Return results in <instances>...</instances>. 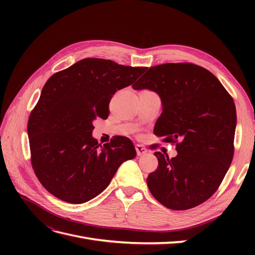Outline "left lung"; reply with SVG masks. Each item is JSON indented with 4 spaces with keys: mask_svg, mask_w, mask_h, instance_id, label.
I'll list each match as a JSON object with an SVG mask.
<instances>
[{
    "mask_svg": "<svg viewBox=\"0 0 255 255\" xmlns=\"http://www.w3.org/2000/svg\"><path fill=\"white\" fill-rule=\"evenodd\" d=\"M127 69L110 59L85 58L44 84L27 133L34 172L54 197L87 202L109 186L123 161L135 157L129 139L98 141L91 135L94 121L109 117L115 92L133 84Z\"/></svg>",
    "mask_w": 255,
    "mask_h": 255,
    "instance_id": "obj_1",
    "label": "left lung"
}]
</instances>
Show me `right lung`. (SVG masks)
I'll use <instances>...</instances> for the list:
<instances>
[{
    "instance_id": "1",
    "label": "right lung",
    "mask_w": 255,
    "mask_h": 255,
    "mask_svg": "<svg viewBox=\"0 0 255 255\" xmlns=\"http://www.w3.org/2000/svg\"><path fill=\"white\" fill-rule=\"evenodd\" d=\"M150 69V81L141 88L159 95V136L175 145L176 154L156 152L158 166L146 184L164 206L189 210L215 194L232 163L234 102L218 79L200 66L177 63Z\"/></svg>"
}]
</instances>
